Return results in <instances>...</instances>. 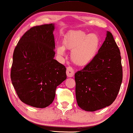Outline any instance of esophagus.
<instances>
[{
  "instance_id": "esophagus-1",
  "label": "esophagus",
  "mask_w": 133,
  "mask_h": 133,
  "mask_svg": "<svg viewBox=\"0 0 133 133\" xmlns=\"http://www.w3.org/2000/svg\"><path fill=\"white\" fill-rule=\"evenodd\" d=\"M66 75L68 77H72L74 75V70L71 67L68 66L66 69Z\"/></svg>"
}]
</instances>
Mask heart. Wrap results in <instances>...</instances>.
<instances>
[{
  "instance_id": "heart-1",
  "label": "heart",
  "mask_w": 133,
  "mask_h": 133,
  "mask_svg": "<svg viewBox=\"0 0 133 133\" xmlns=\"http://www.w3.org/2000/svg\"><path fill=\"white\" fill-rule=\"evenodd\" d=\"M62 46L59 45L56 51L59 56L65 55V49L71 51V59L78 66H85L92 61L99 52L101 39L96 34L82 31H71L63 38Z\"/></svg>"
}]
</instances>
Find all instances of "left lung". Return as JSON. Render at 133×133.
<instances>
[{
	"label": "left lung",
	"mask_w": 133,
	"mask_h": 133,
	"mask_svg": "<svg viewBox=\"0 0 133 133\" xmlns=\"http://www.w3.org/2000/svg\"><path fill=\"white\" fill-rule=\"evenodd\" d=\"M74 76L76 101L82 110L95 111L113 103L123 74L121 52L110 31L96 57Z\"/></svg>",
	"instance_id": "obj_1"
}]
</instances>
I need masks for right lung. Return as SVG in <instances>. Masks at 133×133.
I'll return each mask as SVG.
<instances>
[{"label": "right lung", "instance_id": "obj_1", "mask_svg": "<svg viewBox=\"0 0 133 133\" xmlns=\"http://www.w3.org/2000/svg\"><path fill=\"white\" fill-rule=\"evenodd\" d=\"M54 24L30 28L14 49L11 79L22 102L43 108L53 102L58 85L66 79V68L54 59Z\"/></svg>", "mask_w": 133, "mask_h": 133}]
</instances>
